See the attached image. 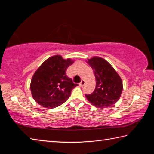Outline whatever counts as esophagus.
I'll return each instance as SVG.
<instances>
[{"instance_id":"obj_1","label":"esophagus","mask_w":154,"mask_h":154,"mask_svg":"<svg viewBox=\"0 0 154 154\" xmlns=\"http://www.w3.org/2000/svg\"><path fill=\"white\" fill-rule=\"evenodd\" d=\"M84 85H85V81L84 80H82V82H80L79 85H80L81 87H83V86H84Z\"/></svg>"}]
</instances>
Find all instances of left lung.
I'll list each match as a JSON object with an SVG mask.
<instances>
[{
    "label": "left lung",
    "instance_id": "left-lung-1",
    "mask_svg": "<svg viewBox=\"0 0 154 154\" xmlns=\"http://www.w3.org/2000/svg\"><path fill=\"white\" fill-rule=\"evenodd\" d=\"M96 77V88L90 94H85L90 103L98 108L114 105L120 98L123 90L122 81L107 61L99 57L88 60Z\"/></svg>",
    "mask_w": 154,
    "mask_h": 154
}]
</instances>
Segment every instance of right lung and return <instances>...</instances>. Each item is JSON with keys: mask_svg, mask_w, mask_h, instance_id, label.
I'll use <instances>...</instances> for the list:
<instances>
[{"mask_svg": "<svg viewBox=\"0 0 154 154\" xmlns=\"http://www.w3.org/2000/svg\"><path fill=\"white\" fill-rule=\"evenodd\" d=\"M72 63L60 56L48 58L36 70L31 80L30 90L33 98L44 107L53 109L64 102L71 91L78 85L66 74V70Z\"/></svg>", "mask_w": 154, "mask_h": 154, "instance_id": "obj_1", "label": "right lung"}]
</instances>
